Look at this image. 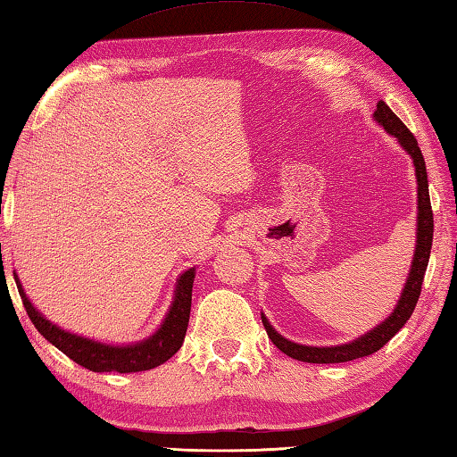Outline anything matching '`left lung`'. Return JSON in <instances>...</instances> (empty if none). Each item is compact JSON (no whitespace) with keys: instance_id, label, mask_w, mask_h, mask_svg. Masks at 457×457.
Listing matches in <instances>:
<instances>
[{"instance_id":"obj_1","label":"left lung","mask_w":457,"mask_h":457,"mask_svg":"<svg viewBox=\"0 0 457 457\" xmlns=\"http://www.w3.org/2000/svg\"><path fill=\"white\" fill-rule=\"evenodd\" d=\"M376 123H380L386 131L394 135L402 149H406L408 154L414 161L416 167V179H418V232H416V251L414 261L410 266V274L406 280V287L402 290V296L395 304L394 312L386 318L382 324H378L374 330L366 332L360 338L352 340L348 344H340V346H304V344L290 342L272 328L270 322L266 320L262 314V324L266 334L272 340L274 346L282 350L284 354L300 360V362L310 364H338V362H350V360L364 358L374 354L380 350L384 344L392 340L395 332H400L403 324L410 320L411 312H414L416 303L421 292V282H424V274L428 269L429 251H432V238H434V214H432V203H429V191H428V173H426V161L421 154L416 137L410 133V129L400 121V117L386 105L384 101H378L374 111Z\"/></svg>"}]
</instances>
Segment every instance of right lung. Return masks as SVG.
<instances>
[{"label":"right lung","mask_w":457,"mask_h":457,"mask_svg":"<svg viewBox=\"0 0 457 457\" xmlns=\"http://www.w3.org/2000/svg\"><path fill=\"white\" fill-rule=\"evenodd\" d=\"M13 278L23 300V306L28 310V316L31 318V322L37 328V332L47 342L54 344L55 348L62 350L65 356L71 358L73 362L91 370V372H145V370L157 368L162 362H167V360L173 358L179 348L183 346L188 316H191L195 269H188L179 277L173 304H170L161 328L153 336H149V338L137 344H127V346H111V344L95 342L59 328L57 324L49 322L47 318L37 312L36 306L29 303V298L25 296L21 282L17 278L15 272Z\"/></svg>","instance_id":"obj_1"}]
</instances>
